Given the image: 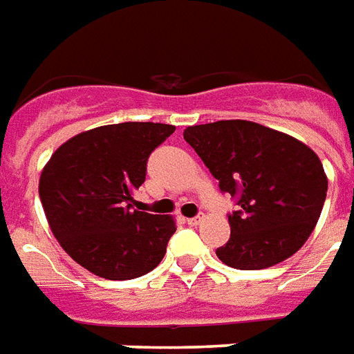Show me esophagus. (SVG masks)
Listing matches in <instances>:
<instances>
[{"label": "esophagus", "mask_w": 354, "mask_h": 354, "mask_svg": "<svg viewBox=\"0 0 354 354\" xmlns=\"http://www.w3.org/2000/svg\"><path fill=\"white\" fill-rule=\"evenodd\" d=\"M201 218L203 216H194V218H187V224L188 225H198L201 222Z\"/></svg>", "instance_id": "34e87169"}]
</instances>
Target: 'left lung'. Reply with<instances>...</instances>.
<instances>
[{
    "label": "left lung",
    "instance_id": "1",
    "mask_svg": "<svg viewBox=\"0 0 354 354\" xmlns=\"http://www.w3.org/2000/svg\"><path fill=\"white\" fill-rule=\"evenodd\" d=\"M183 136L220 190L239 198V211L230 214V241L216 250L220 261L259 270L302 248L328 188L323 164L306 143L244 119L187 127Z\"/></svg>",
    "mask_w": 354,
    "mask_h": 354
}]
</instances>
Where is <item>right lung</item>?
Masks as SVG:
<instances>
[{
	"label": "right lung",
	"instance_id": "1",
	"mask_svg": "<svg viewBox=\"0 0 354 354\" xmlns=\"http://www.w3.org/2000/svg\"><path fill=\"white\" fill-rule=\"evenodd\" d=\"M174 124L119 123L55 149L39 179L48 225L74 261L106 280H132L162 261L175 218L132 209L149 155Z\"/></svg>",
	"mask_w": 354,
	"mask_h": 354
}]
</instances>
